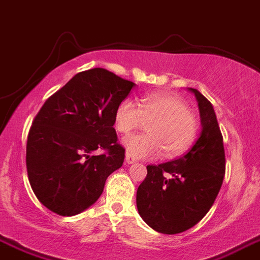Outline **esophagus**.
Returning <instances> with one entry per match:
<instances>
[{"instance_id":"obj_1","label":"esophagus","mask_w":260,"mask_h":260,"mask_svg":"<svg viewBox=\"0 0 260 260\" xmlns=\"http://www.w3.org/2000/svg\"><path fill=\"white\" fill-rule=\"evenodd\" d=\"M136 161H137V160H136L132 155H129V154L125 155V163L127 164H135Z\"/></svg>"}]
</instances>
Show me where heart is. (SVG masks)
Returning a JSON list of instances; mask_svg holds the SVG:
<instances>
[{
    "label": "heart",
    "instance_id": "obj_1",
    "mask_svg": "<svg viewBox=\"0 0 260 260\" xmlns=\"http://www.w3.org/2000/svg\"><path fill=\"white\" fill-rule=\"evenodd\" d=\"M145 122L149 133L131 135L123 140L127 154L142 159H154L164 151L168 157L178 156L190 149L199 132L198 116L181 97L169 92L142 96L136 105L123 100L115 111L118 132L129 133Z\"/></svg>",
    "mask_w": 260,
    "mask_h": 260
}]
</instances>
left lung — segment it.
Here are the masks:
<instances>
[{
    "label": "left lung",
    "instance_id": "1",
    "mask_svg": "<svg viewBox=\"0 0 260 260\" xmlns=\"http://www.w3.org/2000/svg\"><path fill=\"white\" fill-rule=\"evenodd\" d=\"M188 89L198 100L200 136L178 159L147 166L136 198L142 219L166 235L181 234L200 222L214 204L224 178V147L214 109L198 89Z\"/></svg>",
    "mask_w": 260,
    "mask_h": 260
}]
</instances>
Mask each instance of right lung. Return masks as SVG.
I'll return each instance as SVG.
<instances>
[{
    "label": "right lung",
    "mask_w": 260,
    "mask_h": 260,
    "mask_svg": "<svg viewBox=\"0 0 260 260\" xmlns=\"http://www.w3.org/2000/svg\"><path fill=\"white\" fill-rule=\"evenodd\" d=\"M133 87L93 68L75 74L38 111L26 141V172L33 192L51 212L64 217L84 212L123 166L115 111ZM96 149L106 152L94 155Z\"/></svg>",
    "instance_id": "1"
}]
</instances>
